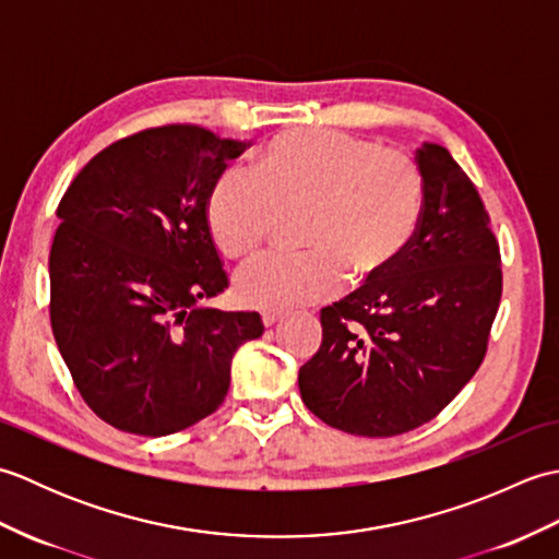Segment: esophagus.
Masks as SVG:
<instances>
[{"mask_svg":"<svg viewBox=\"0 0 559 559\" xmlns=\"http://www.w3.org/2000/svg\"><path fill=\"white\" fill-rule=\"evenodd\" d=\"M283 319V314L281 312H264L261 314V322H264V326L266 329H271V326H276L278 322Z\"/></svg>","mask_w":559,"mask_h":559,"instance_id":"esophagus-1","label":"esophagus"}]
</instances>
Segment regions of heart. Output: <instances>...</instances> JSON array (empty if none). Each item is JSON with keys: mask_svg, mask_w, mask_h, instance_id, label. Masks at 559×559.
<instances>
[{"mask_svg": "<svg viewBox=\"0 0 559 559\" xmlns=\"http://www.w3.org/2000/svg\"><path fill=\"white\" fill-rule=\"evenodd\" d=\"M259 180L228 168L211 187L206 218L228 257L266 242L281 213L302 211L305 254H266L235 278L240 305L286 312L382 278L406 254L425 211V180L411 156L336 129H288L259 151Z\"/></svg>", "mask_w": 559, "mask_h": 559, "instance_id": "b5f03b06", "label": "heart"}]
</instances>
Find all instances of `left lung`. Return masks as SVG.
Returning a JSON list of instances; mask_svg holds the SVG:
<instances>
[{
	"label": "left lung",
	"instance_id": "left-lung-1",
	"mask_svg": "<svg viewBox=\"0 0 559 559\" xmlns=\"http://www.w3.org/2000/svg\"><path fill=\"white\" fill-rule=\"evenodd\" d=\"M425 211L382 278L322 310V346L300 367L319 420L360 437L411 432L449 406L488 350L502 298L500 245L468 175L439 144L418 148Z\"/></svg>",
	"mask_w": 559,
	"mask_h": 559
}]
</instances>
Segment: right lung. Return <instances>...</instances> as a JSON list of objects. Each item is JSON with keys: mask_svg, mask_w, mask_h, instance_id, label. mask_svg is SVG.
<instances>
[{"mask_svg": "<svg viewBox=\"0 0 559 559\" xmlns=\"http://www.w3.org/2000/svg\"><path fill=\"white\" fill-rule=\"evenodd\" d=\"M247 141L165 124L100 151L59 201L50 322L88 408L122 432L163 437L204 420L230 362L264 334L257 312L204 305L228 288L206 201Z\"/></svg>", "mask_w": 559, "mask_h": 559, "instance_id": "right-lung-1", "label": "right lung"}]
</instances>
